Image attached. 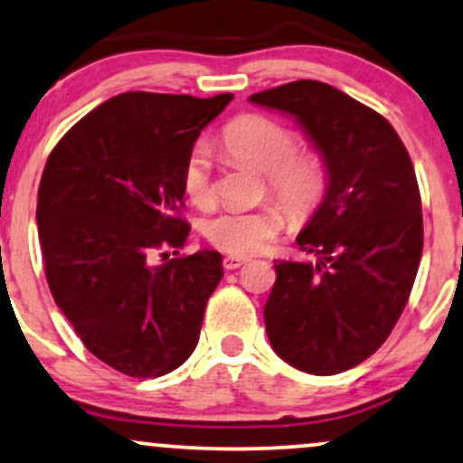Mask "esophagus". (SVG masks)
Here are the masks:
<instances>
[{
  "label": "esophagus",
  "instance_id": "obj_1",
  "mask_svg": "<svg viewBox=\"0 0 463 463\" xmlns=\"http://www.w3.org/2000/svg\"><path fill=\"white\" fill-rule=\"evenodd\" d=\"M246 256H226L224 259V269H239L241 265H246Z\"/></svg>",
  "mask_w": 463,
  "mask_h": 463
}]
</instances>
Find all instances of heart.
<instances>
[{
	"mask_svg": "<svg viewBox=\"0 0 463 463\" xmlns=\"http://www.w3.org/2000/svg\"><path fill=\"white\" fill-rule=\"evenodd\" d=\"M222 148L235 164L263 170L267 189L285 203L295 220H306L319 209L327 194V164L315 148H295L298 137L288 127L248 114L232 120L220 136ZM183 187L198 207L215 198L209 153L196 146L183 165ZM278 203L254 209H224L204 217L200 231L222 252L250 256L269 246L287 224V212Z\"/></svg>",
	"mask_w": 463,
	"mask_h": 463,
	"instance_id": "1",
	"label": "heart"
}]
</instances>
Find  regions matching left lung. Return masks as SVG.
Segmentation results:
<instances>
[{"label":"left lung","instance_id":"obj_1","mask_svg":"<svg viewBox=\"0 0 463 463\" xmlns=\"http://www.w3.org/2000/svg\"><path fill=\"white\" fill-rule=\"evenodd\" d=\"M250 101L285 111L327 164V194L298 235L308 260H276L265 330L282 360L336 375L382 347L422 254L420 192L392 125L330 83L299 80Z\"/></svg>","mask_w":463,"mask_h":463}]
</instances>
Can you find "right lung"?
Here are the masks:
<instances>
[{"label":"right lung","mask_w":463,"mask_h":463,"mask_svg":"<svg viewBox=\"0 0 463 463\" xmlns=\"http://www.w3.org/2000/svg\"><path fill=\"white\" fill-rule=\"evenodd\" d=\"M231 101L122 92L72 125L43 170L36 222L55 304L88 352L129 377H161L192 355L224 276L220 252L178 248L183 165Z\"/></svg>","instance_id":"right-lung-1"}]
</instances>
